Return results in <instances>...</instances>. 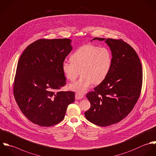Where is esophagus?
Masks as SVG:
<instances>
[{
    "mask_svg": "<svg viewBox=\"0 0 156 156\" xmlns=\"http://www.w3.org/2000/svg\"><path fill=\"white\" fill-rule=\"evenodd\" d=\"M84 98V95L83 94H78V93H76L75 94V98L76 100H79V99H82Z\"/></svg>",
    "mask_w": 156,
    "mask_h": 156,
    "instance_id": "obj_1",
    "label": "esophagus"
}]
</instances>
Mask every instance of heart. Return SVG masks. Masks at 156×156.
<instances>
[{
	"label": "heart",
	"mask_w": 156,
	"mask_h": 156,
	"mask_svg": "<svg viewBox=\"0 0 156 156\" xmlns=\"http://www.w3.org/2000/svg\"><path fill=\"white\" fill-rule=\"evenodd\" d=\"M70 61L63 63L62 71L71 82L76 80L80 71L81 77L70 84L69 88L78 94H83L93 83H100L106 78L111 66L112 57L106 48L85 45L71 54Z\"/></svg>",
	"instance_id": "heart-1"
}]
</instances>
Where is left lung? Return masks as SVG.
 I'll use <instances>...</instances> for the list:
<instances>
[{
  "label": "left lung",
  "mask_w": 156,
  "mask_h": 156,
  "mask_svg": "<svg viewBox=\"0 0 156 156\" xmlns=\"http://www.w3.org/2000/svg\"><path fill=\"white\" fill-rule=\"evenodd\" d=\"M109 47L112 63L108 74L94 91L87 93L91 108L88 120L101 126L116 123L132 111L140 96L142 67L134 50L122 40L95 37Z\"/></svg>",
  "instance_id": "8db88e82"
}]
</instances>
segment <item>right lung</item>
<instances>
[{
    "label": "right lung",
    "mask_w": 156,
    "mask_h": 156,
    "mask_svg": "<svg viewBox=\"0 0 156 156\" xmlns=\"http://www.w3.org/2000/svg\"><path fill=\"white\" fill-rule=\"evenodd\" d=\"M69 39H40L27 47L17 66L14 95L20 109L31 122L51 126L61 122L72 91H58L66 84L62 64L73 50Z\"/></svg>",
    "instance_id": "1"
}]
</instances>
